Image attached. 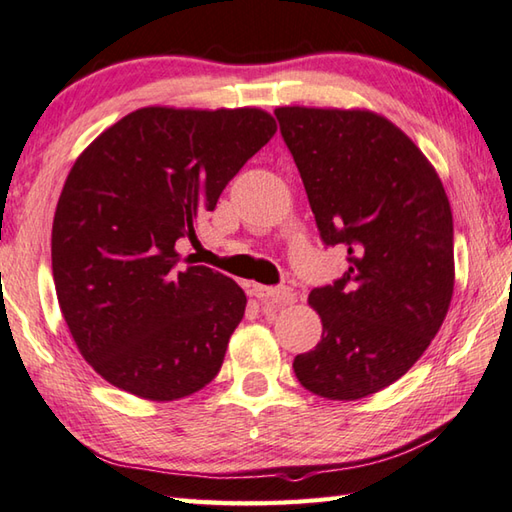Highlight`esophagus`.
<instances>
[{
  "instance_id": "34e87169",
  "label": "esophagus",
  "mask_w": 512,
  "mask_h": 512,
  "mask_svg": "<svg viewBox=\"0 0 512 512\" xmlns=\"http://www.w3.org/2000/svg\"><path fill=\"white\" fill-rule=\"evenodd\" d=\"M252 294L265 305H285L292 303L296 294L289 287H265V285H252Z\"/></svg>"
}]
</instances>
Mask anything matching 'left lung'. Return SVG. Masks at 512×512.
Segmentation results:
<instances>
[{
	"label": "left lung",
	"instance_id": "1",
	"mask_svg": "<svg viewBox=\"0 0 512 512\" xmlns=\"http://www.w3.org/2000/svg\"><path fill=\"white\" fill-rule=\"evenodd\" d=\"M274 115L321 240L350 263L310 292L323 334L294 359L296 379L318 397L363 399L401 379L448 314L450 202L435 167L383 115L307 106Z\"/></svg>",
	"mask_w": 512,
	"mask_h": 512
}]
</instances>
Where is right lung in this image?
<instances>
[{
    "label": "right lung",
    "instance_id": "obj_1",
    "mask_svg": "<svg viewBox=\"0 0 512 512\" xmlns=\"http://www.w3.org/2000/svg\"><path fill=\"white\" fill-rule=\"evenodd\" d=\"M276 133L260 109L147 106L84 149L53 218L57 301L104 381L149 401L214 379L247 296L229 276L180 265L176 245Z\"/></svg>",
    "mask_w": 512,
    "mask_h": 512
}]
</instances>
